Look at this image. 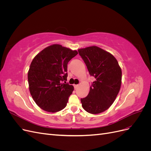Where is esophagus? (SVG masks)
Wrapping results in <instances>:
<instances>
[{
	"label": "esophagus",
	"mask_w": 151,
	"mask_h": 151,
	"mask_svg": "<svg viewBox=\"0 0 151 151\" xmlns=\"http://www.w3.org/2000/svg\"><path fill=\"white\" fill-rule=\"evenodd\" d=\"M78 86H79V84H74V87L75 89L78 88Z\"/></svg>",
	"instance_id": "obj_1"
}]
</instances>
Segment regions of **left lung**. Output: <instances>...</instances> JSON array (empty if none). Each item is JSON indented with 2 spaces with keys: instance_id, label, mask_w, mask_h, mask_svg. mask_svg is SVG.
Wrapping results in <instances>:
<instances>
[{
  "instance_id": "1",
  "label": "left lung",
  "mask_w": 151,
  "mask_h": 151,
  "mask_svg": "<svg viewBox=\"0 0 151 151\" xmlns=\"http://www.w3.org/2000/svg\"><path fill=\"white\" fill-rule=\"evenodd\" d=\"M91 76L92 83L88 95L81 99L82 106L91 114L106 111L115 101L122 83V70L111 53L98 47L78 50Z\"/></svg>"
}]
</instances>
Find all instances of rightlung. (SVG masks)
Wrapping results in <instances>:
<instances>
[{"instance_id":"right-lung-1","label":"right lung","mask_w":151,"mask_h":151,"mask_svg":"<svg viewBox=\"0 0 151 151\" xmlns=\"http://www.w3.org/2000/svg\"><path fill=\"white\" fill-rule=\"evenodd\" d=\"M78 53L55 44L43 50L32 61L28 74L32 98L43 110L55 113L67 106L74 86L66 83L67 64Z\"/></svg>"}]
</instances>
